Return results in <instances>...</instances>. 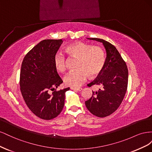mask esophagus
Masks as SVG:
<instances>
[{
    "instance_id": "esophagus-1",
    "label": "esophagus",
    "mask_w": 152,
    "mask_h": 152,
    "mask_svg": "<svg viewBox=\"0 0 152 152\" xmlns=\"http://www.w3.org/2000/svg\"><path fill=\"white\" fill-rule=\"evenodd\" d=\"M70 89L73 91H80L82 89V87H72Z\"/></svg>"
}]
</instances>
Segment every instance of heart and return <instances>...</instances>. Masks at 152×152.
Segmentation results:
<instances>
[{"instance_id": "b5f03b06", "label": "heart", "mask_w": 152, "mask_h": 152, "mask_svg": "<svg viewBox=\"0 0 152 152\" xmlns=\"http://www.w3.org/2000/svg\"><path fill=\"white\" fill-rule=\"evenodd\" d=\"M66 51L70 56L77 58L76 70L69 72L63 79L66 86L74 87L81 86L89 75L93 77L99 74L104 66L105 53L99 46H92L83 42H77L68 45ZM54 62L58 71L63 72L66 70V58L63 53H56Z\"/></svg>"}]
</instances>
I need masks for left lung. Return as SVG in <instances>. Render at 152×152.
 <instances>
[{
	"mask_svg": "<svg viewBox=\"0 0 152 152\" xmlns=\"http://www.w3.org/2000/svg\"><path fill=\"white\" fill-rule=\"evenodd\" d=\"M102 42L107 50V58L102 71L96 79L87 84L102 86V89L93 91L91 98L86 101L87 108L94 115L105 117L116 111L125 96L128 84V69L116 48L107 41L89 38Z\"/></svg>",
	"mask_w": 152,
	"mask_h": 152,
	"instance_id": "8db88e82",
	"label": "left lung"
}]
</instances>
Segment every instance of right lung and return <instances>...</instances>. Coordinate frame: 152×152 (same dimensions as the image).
I'll use <instances>...</instances> for the list:
<instances>
[{
  "instance_id": "right-lung-1",
  "label": "right lung",
  "mask_w": 152,
  "mask_h": 152,
  "mask_svg": "<svg viewBox=\"0 0 152 152\" xmlns=\"http://www.w3.org/2000/svg\"><path fill=\"white\" fill-rule=\"evenodd\" d=\"M62 42V39L42 40L25 55L21 64L22 96L32 113L44 120H51L60 114L65 92L70 89L56 90L63 80L58 74L54 57Z\"/></svg>"
}]
</instances>
